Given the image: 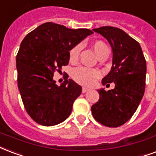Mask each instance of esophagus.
<instances>
[{
  "label": "esophagus",
  "mask_w": 156,
  "mask_h": 156,
  "mask_svg": "<svg viewBox=\"0 0 156 156\" xmlns=\"http://www.w3.org/2000/svg\"><path fill=\"white\" fill-rule=\"evenodd\" d=\"M89 89L87 88V87H83V89H82V92L83 93H85V92H87V91H88Z\"/></svg>",
  "instance_id": "1"
}]
</instances>
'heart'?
I'll return each instance as SVG.
<instances>
[{
    "label": "heart",
    "mask_w": 156,
    "mask_h": 156,
    "mask_svg": "<svg viewBox=\"0 0 156 156\" xmlns=\"http://www.w3.org/2000/svg\"><path fill=\"white\" fill-rule=\"evenodd\" d=\"M94 51L98 57L101 56L105 52L109 51L106 44L101 41H97L92 45ZM80 51V46H76L70 51L69 57L71 60L77 59ZM101 76L100 71L87 67H78L73 70L72 77L77 83L84 86H91L95 83L96 80Z\"/></svg>",
    "instance_id": "b5f03b06"
}]
</instances>
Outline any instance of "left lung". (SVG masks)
I'll return each instance as SVG.
<instances>
[{
    "label": "left lung",
    "mask_w": 156,
    "mask_h": 156,
    "mask_svg": "<svg viewBox=\"0 0 156 156\" xmlns=\"http://www.w3.org/2000/svg\"><path fill=\"white\" fill-rule=\"evenodd\" d=\"M93 31L106 39L113 51L112 67L102 84L115 83V87L97 91L100 99L91 113L100 123L116 128L130 119L143 97L147 62L140 44L120 28L105 26Z\"/></svg>",
    "instance_id": "1"
}]
</instances>
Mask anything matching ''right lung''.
<instances>
[{"instance_id":"add662e5","label":"right lung","mask_w":156,"mask_h":156,"mask_svg":"<svg viewBox=\"0 0 156 156\" xmlns=\"http://www.w3.org/2000/svg\"><path fill=\"white\" fill-rule=\"evenodd\" d=\"M92 33L87 28L71 29L48 22L28 33L20 44L18 87L27 112L39 124L56 125L71 114L82 87L72 79L57 86L54 72L69 64V51Z\"/></svg>"}]
</instances>
